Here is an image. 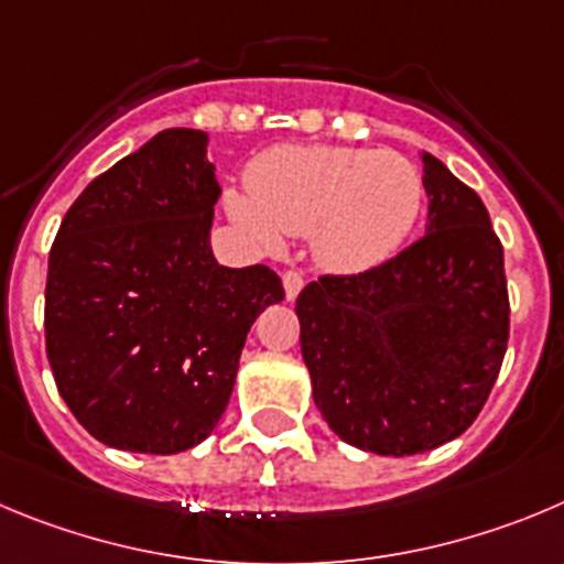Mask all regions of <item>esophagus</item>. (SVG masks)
I'll return each mask as SVG.
<instances>
[{"mask_svg": "<svg viewBox=\"0 0 564 564\" xmlns=\"http://www.w3.org/2000/svg\"><path fill=\"white\" fill-rule=\"evenodd\" d=\"M303 283H306V278H303V272H300V270L283 272V289H286V300L297 297L300 289H303Z\"/></svg>", "mask_w": 564, "mask_h": 564, "instance_id": "34e87169", "label": "esophagus"}]
</instances>
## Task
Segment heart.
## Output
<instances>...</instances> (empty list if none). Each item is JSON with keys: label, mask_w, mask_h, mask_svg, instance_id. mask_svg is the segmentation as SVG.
<instances>
[{"label": "heart", "mask_w": 564, "mask_h": 564, "mask_svg": "<svg viewBox=\"0 0 564 564\" xmlns=\"http://www.w3.org/2000/svg\"><path fill=\"white\" fill-rule=\"evenodd\" d=\"M250 192H228L225 208L258 245L312 234V252L336 272L387 261L423 208V177L401 152L289 144L250 166Z\"/></svg>", "instance_id": "heart-1"}]
</instances>
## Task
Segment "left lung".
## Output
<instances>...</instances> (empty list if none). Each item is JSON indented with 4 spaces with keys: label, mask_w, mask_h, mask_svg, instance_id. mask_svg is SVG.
Instances as JSON below:
<instances>
[{
    "label": "left lung",
    "mask_w": 564,
    "mask_h": 564,
    "mask_svg": "<svg viewBox=\"0 0 564 564\" xmlns=\"http://www.w3.org/2000/svg\"><path fill=\"white\" fill-rule=\"evenodd\" d=\"M423 186V239L359 275L312 281L294 306L319 414L381 456L465 434L509 341L503 247L481 197L431 152Z\"/></svg>",
    "instance_id": "8db88e82"
}]
</instances>
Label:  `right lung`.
<instances>
[{"mask_svg": "<svg viewBox=\"0 0 564 564\" xmlns=\"http://www.w3.org/2000/svg\"><path fill=\"white\" fill-rule=\"evenodd\" d=\"M203 130H161L66 210L46 272V359L83 429L110 448L181 454L230 401L247 330L283 283L210 252L219 199Z\"/></svg>", "mask_w": 564, "mask_h": 564, "instance_id": "obj_1", "label": "right lung"}]
</instances>
